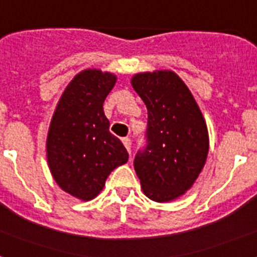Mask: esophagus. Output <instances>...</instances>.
<instances>
[{
    "mask_svg": "<svg viewBox=\"0 0 257 257\" xmlns=\"http://www.w3.org/2000/svg\"><path fill=\"white\" fill-rule=\"evenodd\" d=\"M122 144H124L125 149H126L129 154H131V145H132V142H131V140H129V139H122Z\"/></svg>",
    "mask_w": 257,
    "mask_h": 257,
    "instance_id": "obj_1",
    "label": "esophagus"
}]
</instances>
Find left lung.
Here are the masks:
<instances>
[{
  "label": "left lung",
  "instance_id": "obj_1",
  "mask_svg": "<svg viewBox=\"0 0 257 257\" xmlns=\"http://www.w3.org/2000/svg\"><path fill=\"white\" fill-rule=\"evenodd\" d=\"M131 83L148 108V146L136 155V174L146 197L170 202L191 188L205 166L206 121L175 72L137 73Z\"/></svg>",
  "mask_w": 257,
  "mask_h": 257
}]
</instances>
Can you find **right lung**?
Returning a JSON list of instances; mask_svg holds the SVG:
<instances>
[{
  "label": "right lung",
  "mask_w": 257,
  "mask_h": 257,
  "mask_svg": "<svg viewBox=\"0 0 257 257\" xmlns=\"http://www.w3.org/2000/svg\"><path fill=\"white\" fill-rule=\"evenodd\" d=\"M117 77L85 69L69 82L49 124L47 161L55 182L73 197L90 201L116 167L128 162L121 141L109 133L103 103Z\"/></svg>",
  "instance_id": "add662e5"
}]
</instances>
